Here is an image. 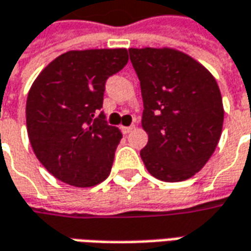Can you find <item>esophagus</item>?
<instances>
[{
    "label": "esophagus",
    "mask_w": 251,
    "mask_h": 251,
    "mask_svg": "<svg viewBox=\"0 0 251 251\" xmlns=\"http://www.w3.org/2000/svg\"><path fill=\"white\" fill-rule=\"evenodd\" d=\"M133 129H134V125H130V126H121V130H122V133H124V134L130 133V132H132Z\"/></svg>",
    "instance_id": "esophagus-1"
}]
</instances>
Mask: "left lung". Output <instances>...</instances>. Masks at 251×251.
Segmentation results:
<instances>
[{
  "instance_id": "1",
  "label": "left lung",
  "mask_w": 251,
  "mask_h": 251,
  "mask_svg": "<svg viewBox=\"0 0 251 251\" xmlns=\"http://www.w3.org/2000/svg\"><path fill=\"white\" fill-rule=\"evenodd\" d=\"M140 80L143 129L140 151L152 176L164 182L192 177L220 142L224 105L218 84L201 64L172 48H129Z\"/></svg>"
}]
</instances>
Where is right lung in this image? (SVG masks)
<instances>
[{
  "label": "right lung",
  "instance_id": "right-lung-1",
  "mask_svg": "<svg viewBox=\"0 0 251 251\" xmlns=\"http://www.w3.org/2000/svg\"><path fill=\"white\" fill-rule=\"evenodd\" d=\"M127 59L126 48L68 51L31 84L26 101L29 140L56 179L90 187L108 177L122 133L100 109L107 79Z\"/></svg>",
  "mask_w": 251,
  "mask_h": 251
}]
</instances>
